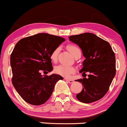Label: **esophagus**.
Returning a JSON list of instances; mask_svg holds the SVG:
<instances>
[{"mask_svg": "<svg viewBox=\"0 0 127 127\" xmlns=\"http://www.w3.org/2000/svg\"><path fill=\"white\" fill-rule=\"evenodd\" d=\"M64 79H65V81H66L67 82H68L69 84H72V83L74 82L73 80H72V79H67V78H65Z\"/></svg>", "mask_w": 127, "mask_h": 127, "instance_id": "1", "label": "esophagus"}]
</instances>
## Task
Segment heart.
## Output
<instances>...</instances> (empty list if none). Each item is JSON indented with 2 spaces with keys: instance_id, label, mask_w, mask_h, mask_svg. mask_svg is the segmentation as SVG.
Here are the masks:
<instances>
[{
  "instance_id": "heart-1",
  "label": "heart",
  "mask_w": 127,
  "mask_h": 127,
  "mask_svg": "<svg viewBox=\"0 0 127 127\" xmlns=\"http://www.w3.org/2000/svg\"><path fill=\"white\" fill-rule=\"evenodd\" d=\"M67 49L73 56H75L78 52H81L80 49L75 45H68L67 46ZM60 51V47L55 48L52 51L50 55V59L52 62L54 63L57 62ZM76 71V69L75 67L68 66V65H59L55 68V72L67 78H70L71 75L75 73Z\"/></svg>"
}]
</instances>
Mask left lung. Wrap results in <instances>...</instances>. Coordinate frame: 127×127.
I'll use <instances>...</instances> for the list:
<instances>
[{
  "label": "left lung",
  "instance_id": "obj_1",
  "mask_svg": "<svg viewBox=\"0 0 127 127\" xmlns=\"http://www.w3.org/2000/svg\"><path fill=\"white\" fill-rule=\"evenodd\" d=\"M68 38L79 46L85 58L80 70L84 78L76 80L83 86L76 98L85 103L98 101L108 91L116 74L114 52L108 42L93 33L73 35ZM87 72L90 73L87 78L85 74Z\"/></svg>",
  "mask_w": 127,
  "mask_h": 127
}]
</instances>
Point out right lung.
I'll return each mask as SVG.
<instances>
[{"mask_svg": "<svg viewBox=\"0 0 127 127\" xmlns=\"http://www.w3.org/2000/svg\"><path fill=\"white\" fill-rule=\"evenodd\" d=\"M65 39L48 33H39L21 39L11 55L12 82L24 101L38 106L44 104L51 95L56 82L63 79L52 74L42 76L53 69L50 59L52 51Z\"/></svg>", "mask_w": 127, "mask_h": 127, "instance_id": "right-lung-1", "label": "right lung"}]
</instances>
